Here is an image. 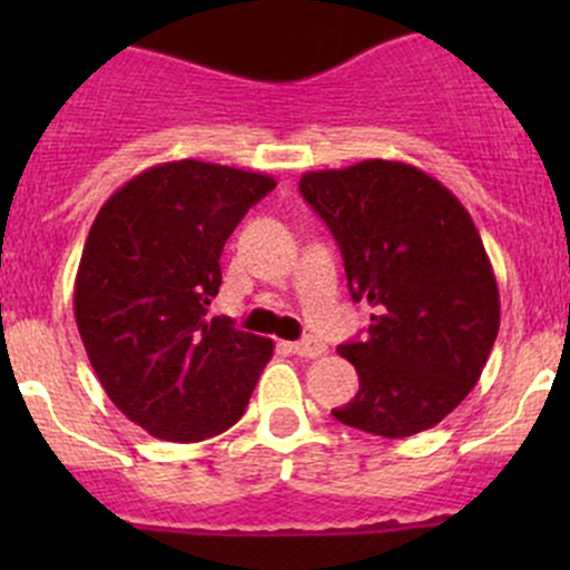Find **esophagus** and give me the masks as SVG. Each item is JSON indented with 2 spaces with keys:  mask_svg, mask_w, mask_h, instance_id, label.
Masks as SVG:
<instances>
[{
  "mask_svg": "<svg viewBox=\"0 0 570 570\" xmlns=\"http://www.w3.org/2000/svg\"><path fill=\"white\" fill-rule=\"evenodd\" d=\"M289 347H292V353L301 355V358H320V355L327 353L325 342H320V338H314V336L301 338V342L289 344Z\"/></svg>",
  "mask_w": 570,
  "mask_h": 570,
  "instance_id": "34e87169",
  "label": "esophagus"
}]
</instances>
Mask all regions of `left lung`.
<instances>
[{"label":"left lung","instance_id":"1","mask_svg":"<svg viewBox=\"0 0 570 570\" xmlns=\"http://www.w3.org/2000/svg\"><path fill=\"white\" fill-rule=\"evenodd\" d=\"M301 195L327 223L353 301L375 314L338 344L358 394L333 416L383 439L435 428L476 386L499 333V289L461 200L424 170L364 159L312 170Z\"/></svg>","mask_w":570,"mask_h":570}]
</instances>
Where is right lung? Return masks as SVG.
Listing matches in <instances>:
<instances>
[{"label": "right lung", "instance_id": "right-lung-1", "mask_svg": "<svg viewBox=\"0 0 570 570\" xmlns=\"http://www.w3.org/2000/svg\"><path fill=\"white\" fill-rule=\"evenodd\" d=\"M275 178L178 159L115 189L90 226L73 317L109 400L163 441L220 435L248 407L273 342L206 320L220 253Z\"/></svg>", "mask_w": 570, "mask_h": 570}]
</instances>
